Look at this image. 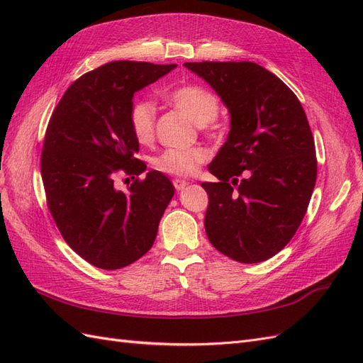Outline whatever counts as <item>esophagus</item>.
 I'll return each instance as SVG.
<instances>
[{"mask_svg":"<svg viewBox=\"0 0 363 363\" xmlns=\"http://www.w3.org/2000/svg\"><path fill=\"white\" fill-rule=\"evenodd\" d=\"M172 184H174V188L177 189V191H183L186 186H188V182L186 180H180V179H175L174 182H172Z\"/></svg>","mask_w":363,"mask_h":363,"instance_id":"1","label":"esophagus"}]
</instances>
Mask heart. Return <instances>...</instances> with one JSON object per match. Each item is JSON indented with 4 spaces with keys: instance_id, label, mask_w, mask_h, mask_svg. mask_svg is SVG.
<instances>
[{
    "instance_id": "obj_1",
    "label": "heart",
    "mask_w": 363,
    "mask_h": 363,
    "mask_svg": "<svg viewBox=\"0 0 363 363\" xmlns=\"http://www.w3.org/2000/svg\"><path fill=\"white\" fill-rule=\"evenodd\" d=\"M168 101L179 112L204 127L213 121L219 111L218 98L200 86H182L168 94ZM130 125L140 144H150L156 131V106L148 100H140L130 111ZM207 160L203 147L168 148L155 159V167L171 175H192Z\"/></svg>"
}]
</instances>
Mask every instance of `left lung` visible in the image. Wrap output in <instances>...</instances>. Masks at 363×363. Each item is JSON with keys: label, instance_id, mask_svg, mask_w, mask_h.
I'll use <instances>...</instances> for the list:
<instances>
[{"label": "left lung", "instance_id": "8db88e82", "mask_svg": "<svg viewBox=\"0 0 363 363\" xmlns=\"http://www.w3.org/2000/svg\"><path fill=\"white\" fill-rule=\"evenodd\" d=\"M212 86L230 113L224 145L208 164L216 183L204 218L211 244L240 263H257L288 245L316 182L312 131L296 95L252 62L184 63Z\"/></svg>", "mask_w": 363, "mask_h": 363}]
</instances>
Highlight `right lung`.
<instances>
[{
    "label": "right lung",
    "instance_id": "1",
    "mask_svg": "<svg viewBox=\"0 0 363 363\" xmlns=\"http://www.w3.org/2000/svg\"><path fill=\"white\" fill-rule=\"evenodd\" d=\"M177 65L116 60L74 82L52 112L40 172L48 208L67 244L101 269L136 262L155 244L174 186L159 171L127 191L115 175H139V140L130 125L133 95Z\"/></svg>",
    "mask_w": 363,
    "mask_h": 363
}]
</instances>
